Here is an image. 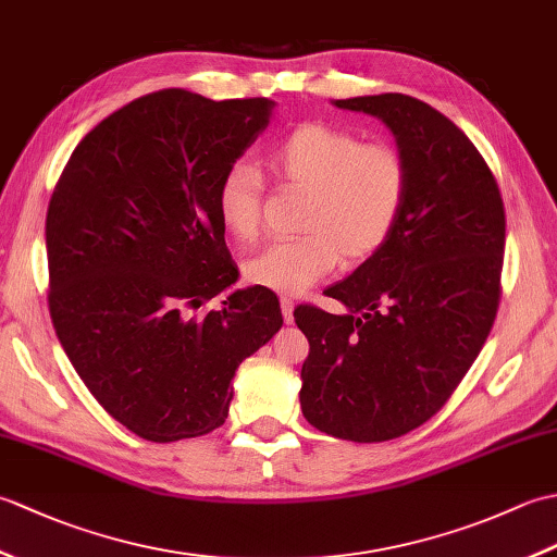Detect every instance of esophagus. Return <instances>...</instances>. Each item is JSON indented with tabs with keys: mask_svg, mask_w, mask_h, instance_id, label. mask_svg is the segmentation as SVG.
Returning a JSON list of instances; mask_svg holds the SVG:
<instances>
[{
	"mask_svg": "<svg viewBox=\"0 0 557 557\" xmlns=\"http://www.w3.org/2000/svg\"><path fill=\"white\" fill-rule=\"evenodd\" d=\"M280 309H282V318H285V323H294V299L289 294H282L280 297Z\"/></svg>",
	"mask_w": 557,
	"mask_h": 557,
	"instance_id": "obj_1",
	"label": "esophagus"
}]
</instances>
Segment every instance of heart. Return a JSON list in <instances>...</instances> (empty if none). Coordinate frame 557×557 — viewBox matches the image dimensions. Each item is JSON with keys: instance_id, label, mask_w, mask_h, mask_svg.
Wrapping results in <instances>:
<instances>
[{"instance_id": "b5f03b06", "label": "heart", "mask_w": 557, "mask_h": 557, "mask_svg": "<svg viewBox=\"0 0 557 557\" xmlns=\"http://www.w3.org/2000/svg\"><path fill=\"white\" fill-rule=\"evenodd\" d=\"M282 182L309 191L304 234L268 246L246 263L258 287L299 294L325 277L345 256L371 258L387 244L409 196V162L393 144H363L359 134L330 124H301L270 150ZM263 176L234 162L218 184V215L239 242H256L263 222Z\"/></svg>"}]
</instances>
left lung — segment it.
<instances>
[{"label": "left lung", "instance_id": "1", "mask_svg": "<svg viewBox=\"0 0 557 557\" xmlns=\"http://www.w3.org/2000/svg\"><path fill=\"white\" fill-rule=\"evenodd\" d=\"M383 120L409 162V196L387 244L325 294L349 309L304 304L309 339L301 411L354 443L405 435L455 393L500 304L505 206L476 146L445 114L401 92L335 100Z\"/></svg>", "mask_w": 557, "mask_h": 557}]
</instances>
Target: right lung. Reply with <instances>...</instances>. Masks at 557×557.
I'll return each mask as SVG.
<instances>
[{
  "label": "right lung",
  "instance_id": "add662e5",
  "mask_svg": "<svg viewBox=\"0 0 557 557\" xmlns=\"http://www.w3.org/2000/svg\"><path fill=\"white\" fill-rule=\"evenodd\" d=\"M265 98L150 92L76 150L45 220L54 333L112 419L152 443L224 423L232 377L282 327L265 287L236 289L218 184L270 120Z\"/></svg>",
  "mask_w": 557,
  "mask_h": 557
}]
</instances>
